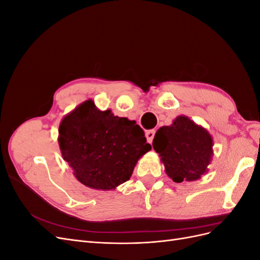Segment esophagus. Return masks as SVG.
<instances>
[{
  "instance_id": "34e87169",
  "label": "esophagus",
  "mask_w": 260,
  "mask_h": 260,
  "mask_svg": "<svg viewBox=\"0 0 260 260\" xmlns=\"http://www.w3.org/2000/svg\"><path fill=\"white\" fill-rule=\"evenodd\" d=\"M154 136H155V130H148V131H146L145 137H146V139H147V142H148V143H152V142H153Z\"/></svg>"
}]
</instances>
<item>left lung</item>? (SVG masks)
<instances>
[{"instance_id": "left-lung-1", "label": "left lung", "mask_w": 260, "mask_h": 260, "mask_svg": "<svg viewBox=\"0 0 260 260\" xmlns=\"http://www.w3.org/2000/svg\"><path fill=\"white\" fill-rule=\"evenodd\" d=\"M153 147L165 171L177 183L195 181L208 171L212 158V138L186 116H178L170 125L157 130Z\"/></svg>"}]
</instances>
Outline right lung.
<instances>
[{
	"mask_svg": "<svg viewBox=\"0 0 260 260\" xmlns=\"http://www.w3.org/2000/svg\"><path fill=\"white\" fill-rule=\"evenodd\" d=\"M58 135L62 158L77 180L95 190H115L128 181L140 157L152 148L136 121L102 112L92 100L62 118Z\"/></svg>",
	"mask_w": 260,
	"mask_h": 260,
	"instance_id": "obj_1",
	"label": "right lung"
}]
</instances>
